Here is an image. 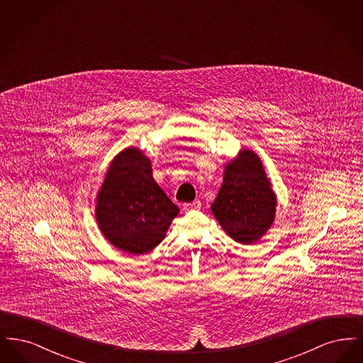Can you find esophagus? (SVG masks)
<instances>
[{"instance_id":"obj_1","label":"esophagus","mask_w":363,"mask_h":363,"mask_svg":"<svg viewBox=\"0 0 363 363\" xmlns=\"http://www.w3.org/2000/svg\"><path fill=\"white\" fill-rule=\"evenodd\" d=\"M199 208H201V201H200V200H196V201H193V203L185 204V209H186V211H191V209H199Z\"/></svg>"}]
</instances>
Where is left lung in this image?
Wrapping results in <instances>:
<instances>
[{
  "mask_svg": "<svg viewBox=\"0 0 363 363\" xmlns=\"http://www.w3.org/2000/svg\"><path fill=\"white\" fill-rule=\"evenodd\" d=\"M277 199L259 155L245 148L225 163L211 212L225 234L242 245L259 241L275 222Z\"/></svg>",
  "mask_w": 363,
  "mask_h": 363,
  "instance_id": "obj_1",
  "label": "left lung"
}]
</instances>
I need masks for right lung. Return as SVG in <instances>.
Returning a JSON list of instances; mask_svg holds the SVG:
<instances>
[{"instance_id":"right-lung-1","label":"right lung","mask_w":363,"mask_h":363,"mask_svg":"<svg viewBox=\"0 0 363 363\" xmlns=\"http://www.w3.org/2000/svg\"><path fill=\"white\" fill-rule=\"evenodd\" d=\"M179 208L152 177L151 160L128 147L110 162L96 194L95 219L104 238L128 255H143L164 240Z\"/></svg>"}]
</instances>
